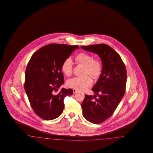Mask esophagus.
<instances>
[{"instance_id":"esophagus-1","label":"esophagus","mask_w":153,"mask_h":153,"mask_svg":"<svg viewBox=\"0 0 153 153\" xmlns=\"http://www.w3.org/2000/svg\"><path fill=\"white\" fill-rule=\"evenodd\" d=\"M77 91H77V89H73V92L74 93V94L76 93Z\"/></svg>"}]
</instances>
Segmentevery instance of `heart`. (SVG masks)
I'll return each instance as SVG.
<instances>
[{
    "label": "heart",
    "instance_id": "1",
    "mask_svg": "<svg viewBox=\"0 0 153 153\" xmlns=\"http://www.w3.org/2000/svg\"><path fill=\"white\" fill-rule=\"evenodd\" d=\"M77 63L85 66V74H89L94 78H97L100 76L102 71V61L87 53L82 52L75 57ZM61 69L64 74L70 76L73 71V62L70 57L66 58L62 62ZM93 83L91 77L87 76L84 77H74L68 80L67 85L69 87L78 90H85L92 85Z\"/></svg>",
    "mask_w": 153,
    "mask_h": 153
}]
</instances>
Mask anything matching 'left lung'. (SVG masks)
Instances as JSON below:
<instances>
[{
  "mask_svg": "<svg viewBox=\"0 0 153 153\" xmlns=\"http://www.w3.org/2000/svg\"><path fill=\"white\" fill-rule=\"evenodd\" d=\"M81 48L97 54L102 59V74L92 89L95 95H85L81 104L82 115L87 120L92 123H101L112 115L125 94L126 66L119 54L107 44Z\"/></svg>",
  "mask_w": 153,
  "mask_h": 153,
  "instance_id": "1",
  "label": "left lung"
}]
</instances>
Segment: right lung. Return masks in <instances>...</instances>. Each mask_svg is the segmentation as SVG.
I'll return each mask as SVG.
<instances>
[{
	"label": "right lung",
	"instance_id": "obj_1",
	"mask_svg": "<svg viewBox=\"0 0 153 153\" xmlns=\"http://www.w3.org/2000/svg\"><path fill=\"white\" fill-rule=\"evenodd\" d=\"M76 49L79 47L49 44L36 51L28 62L25 90L33 111L42 119L51 120L60 116L64 108V98L73 94L72 89L64 88L57 95L53 94L64 82L62 63Z\"/></svg>",
	"mask_w": 153,
	"mask_h": 153
}]
</instances>
